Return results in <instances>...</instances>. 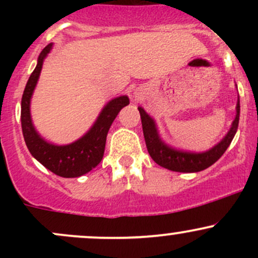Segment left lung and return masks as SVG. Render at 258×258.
I'll return each mask as SVG.
<instances>
[{"mask_svg":"<svg viewBox=\"0 0 258 258\" xmlns=\"http://www.w3.org/2000/svg\"><path fill=\"white\" fill-rule=\"evenodd\" d=\"M139 111L141 114L146 146H147V151L152 160L161 167L175 171V172H200V171H204L212 166L225 153V151L232 142L233 137L237 132L238 119H240V97H238L237 105H236L235 119L232 121L228 132L218 144L204 152L178 150V148L167 145L161 139L155 119L142 107H139Z\"/></svg>","mask_w":258,"mask_h":258,"instance_id":"8db88e82","label":"left lung"}]
</instances>
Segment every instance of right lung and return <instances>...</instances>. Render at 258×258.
I'll return each mask as SVG.
<instances>
[{
  "label": "right lung",
  "mask_w": 258,
  "mask_h": 258,
  "mask_svg": "<svg viewBox=\"0 0 258 258\" xmlns=\"http://www.w3.org/2000/svg\"><path fill=\"white\" fill-rule=\"evenodd\" d=\"M53 43L42 49L37 59V64L27 81L21 101V124L23 139L31 155L45 166L47 170L61 177H80L90 172L101 162L106 146L108 130L119 111L130 103L128 96H118L112 98L101 110L91 128L69 145H53L43 140L36 131L31 117V98L40 79L43 61L51 52Z\"/></svg>",
  "instance_id": "obj_1"
}]
</instances>
